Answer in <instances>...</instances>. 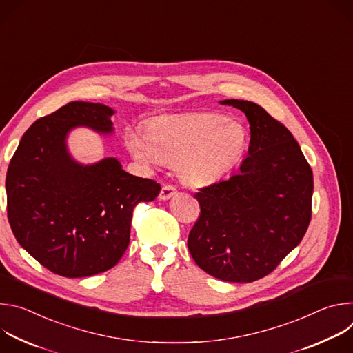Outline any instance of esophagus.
<instances>
[{
	"instance_id": "34e87169",
	"label": "esophagus",
	"mask_w": 353,
	"mask_h": 353,
	"mask_svg": "<svg viewBox=\"0 0 353 353\" xmlns=\"http://www.w3.org/2000/svg\"><path fill=\"white\" fill-rule=\"evenodd\" d=\"M176 192H177V190H176V187L173 184H163L162 190H161V194H159V199L166 201V199L172 198Z\"/></svg>"
}]
</instances>
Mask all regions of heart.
<instances>
[{
  "instance_id": "1",
  "label": "heart",
  "mask_w": 353,
  "mask_h": 353,
  "mask_svg": "<svg viewBox=\"0 0 353 353\" xmlns=\"http://www.w3.org/2000/svg\"><path fill=\"white\" fill-rule=\"evenodd\" d=\"M125 145L143 162L179 166L190 185L219 181L239 163L247 148V131L215 113H191L149 124L146 132L128 130Z\"/></svg>"
}]
</instances>
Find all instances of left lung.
<instances>
[{"instance_id": "1", "label": "left lung", "mask_w": 353, "mask_h": 353, "mask_svg": "<svg viewBox=\"0 0 353 353\" xmlns=\"http://www.w3.org/2000/svg\"><path fill=\"white\" fill-rule=\"evenodd\" d=\"M250 123L239 173L194 194L201 212L188 234L196 265L226 282L271 274L303 239L312 219L313 172L292 132L261 106L229 99Z\"/></svg>"}]
</instances>
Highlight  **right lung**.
Here are the masks:
<instances>
[{"label":"right lung","mask_w":353,"mask_h":353,"mask_svg":"<svg viewBox=\"0 0 353 353\" xmlns=\"http://www.w3.org/2000/svg\"><path fill=\"white\" fill-rule=\"evenodd\" d=\"M113 113L100 103L60 108L29 127L8 166L12 233L36 261L61 276L113 268L130 244L134 208L161 191L159 183L124 172L114 158L92 166L70 158L67 132L77 125L110 132Z\"/></svg>","instance_id":"1"}]
</instances>
